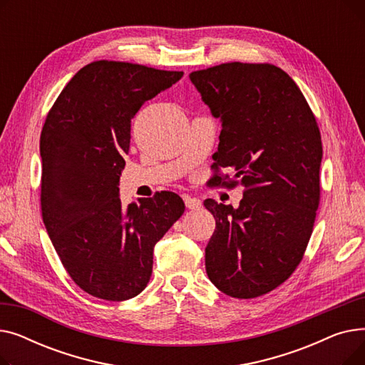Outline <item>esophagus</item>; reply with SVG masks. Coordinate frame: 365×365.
Returning a JSON list of instances; mask_svg holds the SVG:
<instances>
[{
  "label": "esophagus",
  "instance_id": "esophagus-1",
  "mask_svg": "<svg viewBox=\"0 0 365 365\" xmlns=\"http://www.w3.org/2000/svg\"><path fill=\"white\" fill-rule=\"evenodd\" d=\"M185 204L189 210H200L201 208V201L198 198L192 197H185Z\"/></svg>",
  "mask_w": 365,
  "mask_h": 365
}]
</instances>
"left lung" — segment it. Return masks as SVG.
Wrapping results in <instances>:
<instances>
[{"label": "left lung", "instance_id": "left-lung-1", "mask_svg": "<svg viewBox=\"0 0 365 365\" xmlns=\"http://www.w3.org/2000/svg\"><path fill=\"white\" fill-rule=\"evenodd\" d=\"M220 118L213 185L244 186L238 208L208 198L216 229L205 271L231 297L253 299L289 279L303 259L319 204L321 134L289 73L269 63H222L189 73ZM223 166L235 171L220 177Z\"/></svg>", "mask_w": 365, "mask_h": 365}]
</instances>
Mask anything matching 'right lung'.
<instances>
[{
    "mask_svg": "<svg viewBox=\"0 0 365 365\" xmlns=\"http://www.w3.org/2000/svg\"><path fill=\"white\" fill-rule=\"evenodd\" d=\"M182 76L138 63L91 62L72 76L46 118L43 222L72 281L94 297L123 302L142 293L153 247L185 212L170 190L140 205L123 207L118 197L131 120Z\"/></svg>",
    "mask_w": 365,
    "mask_h": 365,
    "instance_id": "right-lung-1",
    "label": "right lung"
}]
</instances>
